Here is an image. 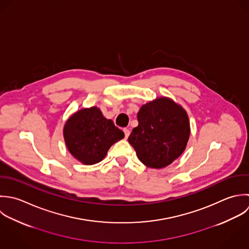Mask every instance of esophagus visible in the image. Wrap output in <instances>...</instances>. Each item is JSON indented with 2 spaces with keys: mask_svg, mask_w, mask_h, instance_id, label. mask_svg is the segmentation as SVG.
Here are the masks:
<instances>
[{
  "mask_svg": "<svg viewBox=\"0 0 249 249\" xmlns=\"http://www.w3.org/2000/svg\"><path fill=\"white\" fill-rule=\"evenodd\" d=\"M124 136H125V138H127V137L129 136V133H130L129 129H128V128H124Z\"/></svg>",
  "mask_w": 249,
  "mask_h": 249,
  "instance_id": "obj_1",
  "label": "esophagus"
}]
</instances>
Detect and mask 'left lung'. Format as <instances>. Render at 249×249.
I'll use <instances>...</instances> for the list:
<instances>
[{"label": "left lung", "instance_id": "left-lung-1", "mask_svg": "<svg viewBox=\"0 0 249 249\" xmlns=\"http://www.w3.org/2000/svg\"><path fill=\"white\" fill-rule=\"evenodd\" d=\"M138 125L128 137L141 162L151 168L171 164L184 151L189 134L186 112L170 98L161 97L143 105Z\"/></svg>", "mask_w": 249, "mask_h": 249}]
</instances>
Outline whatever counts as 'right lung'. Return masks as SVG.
Returning a JSON list of instances; mask_svg holds the SVG:
<instances>
[{
	"label": "right lung",
	"instance_id": "1",
	"mask_svg": "<svg viewBox=\"0 0 249 249\" xmlns=\"http://www.w3.org/2000/svg\"><path fill=\"white\" fill-rule=\"evenodd\" d=\"M64 137L71 154L86 165L101 161L110 147L124 137L111 120L102 116L96 107L78 111L65 127Z\"/></svg>",
	"mask_w": 249,
	"mask_h": 249
}]
</instances>
